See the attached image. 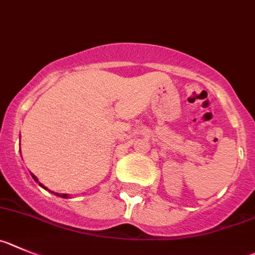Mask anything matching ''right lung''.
I'll return each instance as SVG.
<instances>
[{
  "label": "right lung",
  "instance_id": "add662e5",
  "mask_svg": "<svg viewBox=\"0 0 255 255\" xmlns=\"http://www.w3.org/2000/svg\"><path fill=\"white\" fill-rule=\"evenodd\" d=\"M30 173H31V172H30ZM31 176H32V178H34L35 181H36L37 184H39L40 186L42 187V189L47 190V187H45L44 185H42V184H40V182H39V180H37V177H36V176L34 175V173H31ZM47 191H50V190H47ZM51 192H52V191H51ZM52 194H54V195H56V196H60V197H63V199H69V195H68V194H59V192H52Z\"/></svg>",
  "mask_w": 255,
  "mask_h": 255
}]
</instances>
